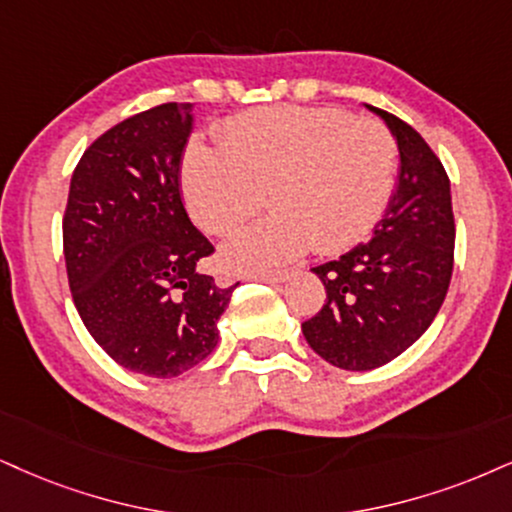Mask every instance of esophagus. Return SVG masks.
Instances as JSON below:
<instances>
[{"instance_id":"obj_1","label":"esophagus","mask_w":512,"mask_h":512,"mask_svg":"<svg viewBox=\"0 0 512 512\" xmlns=\"http://www.w3.org/2000/svg\"><path fill=\"white\" fill-rule=\"evenodd\" d=\"M287 273H270V275H244V280L254 282H266V285H280V282L287 280Z\"/></svg>"}]
</instances>
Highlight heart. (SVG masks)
I'll use <instances>...</instances> for the list:
<instances>
[{
  "label": "heart",
  "instance_id": "b5f03b06",
  "mask_svg": "<svg viewBox=\"0 0 512 512\" xmlns=\"http://www.w3.org/2000/svg\"><path fill=\"white\" fill-rule=\"evenodd\" d=\"M223 147L189 144L182 194L211 235H230L266 204L273 216L220 249L237 273H266L304 256L339 254L368 235L394 192L399 149L377 121L342 109L246 111L230 118Z\"/></svg>",
  "mask_w": 512,
  "mask_h": 512
}]
</instances>
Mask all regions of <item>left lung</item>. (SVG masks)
Instances as JSON below:
<instances>
[{
	"instance_id": "obj_1",
	"label": "left lung",
	"mask_w": 512,
	"mask_h": 512,
	"mask_svg": "<svg viewBox=\"0 0 512 512\" xmlns=\"http://www.w3.org/2000/svg\"><path fill=\"white\" fill-rule=\"evenodd\" d=\"M399 147V175L363 244L313 268L325 306L301 325L311 349L342 370H372L401 356L437 318L453 273L451 182L422 137L368 106Z\"/></svg>"
}]
</instances>
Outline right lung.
<instances>
[{
    "mask_svg": "<svg viewBox=\"0 0 512 512\" xmlns=\"http://www.w3.org/2000/svg\"><path fill=\"white\" fill-rule=\"evenodd\" d=\"M192 104H161L113 125L73 170L63 256L75 308L125 370L178 377L218 344L232 289L201 273L213 244L189 220L180 163Z\"/></svg>",
    "mask_w": 512,
    "mask_h": 512,
    "instance_id": "add662e5",
    "label": "right lung"
}]
</instances>
